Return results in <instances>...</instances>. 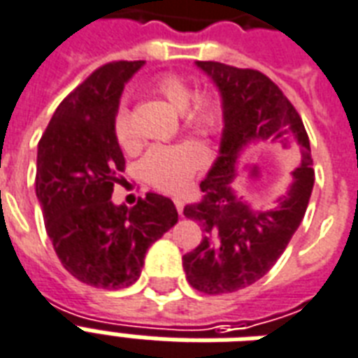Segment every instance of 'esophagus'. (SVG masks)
I'll use <instances>...</instances> for the list:
<instances>
[{
	"label": "esophagus",
	"instance_id": "1",
	"mask_svg": "<svg viewBox=\"0 0 358 358\" xmlns=\"http://www.w3.org/2000/svg\"><path fill=\"white\" fill-rule=\"evenodd\" d=\"M174 206H176V210H178L180 215H184V201L182 199H174Z\"/></svg>",
	"mask_w": 358,
	"mask_h": 358
}]
</instances>
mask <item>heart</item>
Here are the masks:
<instances>
[{
    "mask_svg": "<svg viewBox=\"0 0 358 358\" xmlns=\"http://www.w3.org/2000/svg\"><path fill=\"white\" fill-rule=\"evenodd\" d=\"M152 92L167 99L176 110H184L185 127L201 136L214 135L222 125V108L214 95L193 92V86L176 73H163L152 80ZM114 138L122 148L129 150L136 144L131 114L120 106L114 116ZM204 165V150L193 141L178 144H157L144 154L138 171L155 189L178 193L189 184L199 169Z\"/></svg>",
    "mask_w": 358,
    "mask_h": 358,
    "instance_id": "b5f03b06",
    "label": "heart"
}]
</instances>
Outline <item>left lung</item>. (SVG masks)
<instances>
[{"label": "left lung", "mask_w": 358, "mask_h": 358, "mask_svg": "<svg viewBox=\"0 0 358 358\" xmlns=\"http://www.w3.org/2000/svg\"><path fill=\"white\" fill-rule=\"evenodd\" d=\"M197 67L222 92L225 127L220 155L201 182L203 199L184 208L185 217L203 227V238L182 257V264L193 289L204 294L234 293L276 264L306 214L313 189L310 138L296 108L261 71L220 62H197ZM266 140L296 145L303 161L278 208L255 213L236 197L230 184L241 152Z\"/></svg>", "instance_id": "left-lung-1"}]
</instances>
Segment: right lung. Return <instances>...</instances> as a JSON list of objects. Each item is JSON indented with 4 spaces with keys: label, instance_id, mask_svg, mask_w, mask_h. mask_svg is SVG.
<instances>
[{
    "label": "right lung",
    "instance_id": "1",
    "mask_svg": "<svg viewBox=\"0 0 358 358\" xmlns=\"http://www.w3.org/2000/svg\"><path fill=\"white\" fill-rule=\"evenodd\" d=\"M144 62L101 65L65 97L37 150L35 193L46 233L71 276L101 289L129 287L144 255L178 222L171 199L146 193L133 208L110 201L125 169L114 138L124 84Z\"/></svg>",
    "mask_w": 358,
    "mask_h": 358
}]
</instances>
